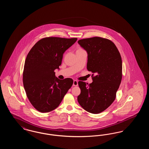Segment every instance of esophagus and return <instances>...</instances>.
<instances>
[{
  "mask_svg": "<svg viewBox=\"0 0 149 149\" xmlns=\"http://www.w3.org/2000/svg\"><path fill=\"white\" fill-rule=\"evenodd\" d=\"M78 81L76 80H74L73 81V86H78Z\"/></svg>",
  "mask_w": 149,
  "mask_h": 149,
  "instance_id": "34e87169",
  "label": "esophagus"
}]
</instances>
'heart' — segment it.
<instances>
[{"mask_svg": "<svg viewBox=\"0 0 149 149\" xmlns=\"http://www.w3.org/2000/svg\"><path fill=\"white\" fill-rule=\"evenodd\" d=\"M83 50L82 49H79L78 50Z\"/></svg>", "mask_w": 149, "mask_h": 149, "instance_id": "b5f03b06", "label": "heart"}]
</instances>
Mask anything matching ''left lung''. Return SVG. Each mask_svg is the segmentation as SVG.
I'll return each instance as SVG.
<instances>
[{
    "instance_id": "8db88e82",
    "label": "left lung",
    "mask_w": 149,
    "mask_h": 149,
    "mask_svg": "<svg viewBox=\"0 0 149 149\" xmlns=\"http://www.w3.org/2000/svg\"><path fill=\"white\" fill-rule=\"evenodd\" d=\"M79 44L88 52L87 69L93 72L91 84L79 81V104L93 114L102 112L110 106L122 78L120 53L112 41L100 37L79 40Z\"/></svg>"
}]
</instances>
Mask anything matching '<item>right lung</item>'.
<instances>
[{
	"label": "right lung",
	"instance_id": "1",
	"mask_svg": "<svg viewBox=\"0 0 149 149\" xmlns=\"http://www.w3.org/2000/svg\"><path fill=\"white\" fill-rule=\"evenodd\" d=\"M77 40L45 37L29 51L24 66L23 83L30 103L38 111L46 113L56 109L73 84L71 78H56L54 71L59 69L65 51Z\"/></svg>",
	"mask_w": 149,
	"mask_h": 149
}]
</instances>
